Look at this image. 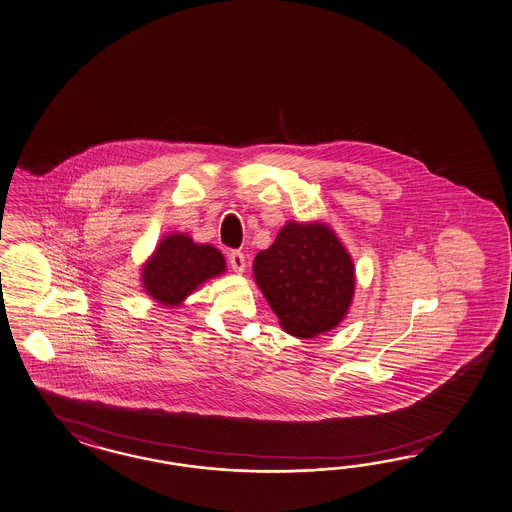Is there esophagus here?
<instances>
[{"mask_svg": "<svg viewBox=\"0 0 512 512\" xmlns=\"http://www.w3.org/2000/svg\"><path fill=\"white\" fill-rule=\"evenodd\" d=\"M229 264H231V268H233L237 274H242V272L246 270V257H244V253L231 251V253H229Z\"/></svg>", "mask_w": 512, "mask_h": 512, "instance_id": "obj_1", "label": "esophagus"}]
</instances>
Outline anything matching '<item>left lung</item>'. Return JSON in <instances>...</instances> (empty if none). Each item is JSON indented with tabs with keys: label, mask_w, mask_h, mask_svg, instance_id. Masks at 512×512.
I'll return each instance as SVG.
<instances>
[{
	"label": "left lung",
	"mask_w": 512,
	"mask_h": 512,
	"mask_svg": "<svg viewBox=\"0 0 512 512\" xmlns=\"http://www.w3.org/2000/svg\"><path fill=\"white\" fill-rule=\"evenodd\" d=\"M253 275L288 335L312 338L337 327L355 292V268L320 222H288L253 261Z\"/></svg>",
	"instance_id": "left-lung-1"
}]
</instances>
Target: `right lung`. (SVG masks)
Masks as SVG:
<instances>
[{"label":"right lung","instance_id":"add662e5","mask_svg":"<svg viewBox=\"0 0 512 512\" xmlns=\"http://www.w3.org/2000/svg\"><path fill=\"white\" fill-rule=\"evenodd\" d=\"M225 259L211 244H196L183 233L164 237L142 266L146 294L166 307H179L207 279L224 274Z\"/></svg>","mask_w":512,"mask_h":512}]
</instances>
